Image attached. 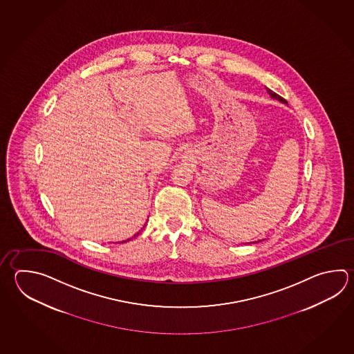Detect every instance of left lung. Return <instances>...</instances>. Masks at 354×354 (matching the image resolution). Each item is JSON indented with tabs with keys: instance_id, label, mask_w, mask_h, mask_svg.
Listing matches in <instances>:
<instances>
[{
	"instance_id": "obj_1",
	"label": "left lung",
	"mask_w": 354,
	"mask_h": 354,
	"mask_svg": "<svg viewBox=\"0 0 354 354\" xmlns=\"http://www.w3.org/2000/svg\"><path fill=\"white\" fill-rule=\"evenodd\" d=\"M267 93L270 94L271 95V98H274V100H277V101L282 102V103H286L288 104V102H286V100H283L282 98L281 95H279L277 93H274V92H272L270 88H266Z\"/></svg>"
}]
</instances>
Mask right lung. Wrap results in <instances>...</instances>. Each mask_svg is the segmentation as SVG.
I'll return each mask as SVG.
<instances>
[{"label": "right lung", "mask_w": 354, "mask_h": 354, "mask_svg": "<svg viewBox=\"0 0 354 354\" xmlns=\"http://www.w3.org/2000/svg\"><path fill=\"white\" fill-rule=\"evenodd\" d=\"M138 234H140V233H138V234H135L133 237H136V236H138ZM127 241H130V239H127ZM123 242H126V241H123Z\"/></svg>", "instance_id": "1"}]
</instances>
